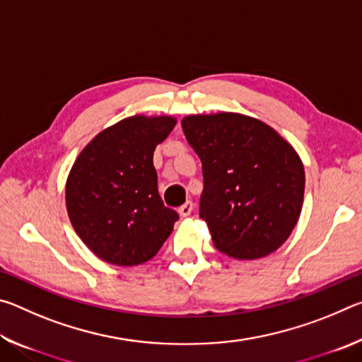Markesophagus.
Listing matches in <instances>:
<instances>
[{"label":"esophagus","mask_w":362,"mask_h":362,"mask_svg":"<svg viewBox=\"0 0 362 362\" xmlns=\"http://www.w3.org/2000/svg\"><path fill=\"white\" fill-rule=\"evenodd\" d=\"M192 212H193V203H192V201H187L185 204L179 207V214H180L182 218L188 217Z\"/></svg>","instance_id":"34e87169"}]
</instances>
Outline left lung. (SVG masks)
Here are the masks:
<instances>
[{"label":"left lung","instance_id":"8db88e82","mask_svg":"<svg viewBox=\"0 0 362 362\" xmlns=\"http://www.w3.org/2000/svg\"><path fill=\"white\" fill-rule=\"evenodd\" d=\"M183 134L203 163L199 217L214 246L238 260L273 254L303 206L305 170L293 146L252 116L189 115Z\"/></svg>","mask_w":362,"mask_h":362}]
</instances>
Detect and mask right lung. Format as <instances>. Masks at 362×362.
<instances>
[{"mask_svg":"<svg viewBox=\"0 0 362 362\" xmlns=\"http://www.w3.org/2000/svg\"><path fill=\"white\" fill-rule=\"evenodd\" d=\"M174 116H129L90 140L73 163L65 204L76 235L100 260L136 267L158 254L179 220L158 193L153 151Z\"/></svg>","mask_w":362,"mask_h":362,"instance_id":"obj_1","label":"right lung"}]
</instances>
